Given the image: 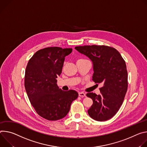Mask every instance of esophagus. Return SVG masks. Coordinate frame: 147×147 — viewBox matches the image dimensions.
Returning <instances> with one entry per match:
<instances>
[{"label": "esophagus", "instance_id": "1", "mask_svg": "<svg viewBox=\"0 0 147 147\" xmlns=\"http://www.w3.org/2000/svg\"><path fill=\"white\" fill-rule=\"evenodd\" d=\"M79 96L80 97H85L86 96V94L85 93L81 92H79Z\"/></svg>", "mask_w": 147, "mask_h": 147}]
</instances>
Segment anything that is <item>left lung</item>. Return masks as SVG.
I'll return each instance as SVG.
<instances>
[{
    "mask_svg": "<svg viewBox=\"0 0 147 147\" xmlns=\"http://www.w3.org/2000/svg\"><path fill=\"white\" fill-rule=\"evenodd\" d=\"M90 58L93 64L92 80L102 83L100 94L88 93L93 105L88 110L91 118L96 121L110 119L123 104L128 88V74L125 62L120 53L106 45H85L75 48Z\"/></svg>",
    "mask_w": 147,
    "mask_h": 147,
    "instance_id": "8db88e82",
    "label": "left lung"
}]
</instances>
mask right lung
Listing matches in <instances>:
<instances>
[{
	"instance_id": "1",
	"label": "right lung",
	"mask_w": 147,
	"mask_h": 147,
	"mask_svg": "<svg viewBox=\"0 0 147 147\" xmlns=\"http://www.w3.org/2000/svg\"><path fill=\"white\" fill-rule=\"evenodd\" d=\"M72 48L47 47L37 51L27 65L24 86L30 102L39 116L55 121L67 116L78 93L74 90L63 91L57 85L65 57Z\"/></svg>"
}]
</instances>
